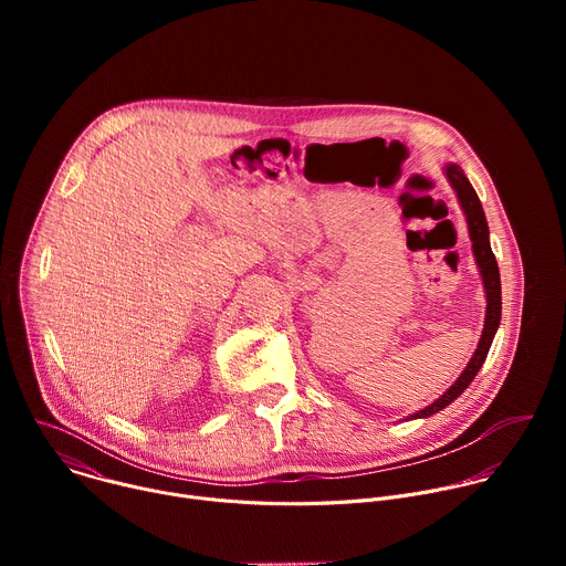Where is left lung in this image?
<instances>
[{
    "label": "left lung",
    "instance_id": "obj_1",
    "mask_svg": "<svg viewBox=\"0 0 566 566\" xmlns=\"http://www.w3.org/2000/svg\"><path fill=\"white\" fill-rule=\"evenodd\" d=\"M446 179L450 181L452 190L457 192L459 206L465 214V223H468V232H470V241H472V255L483 282V291H486V319H483V332L479 338V345L470 358V363L465 365V369L461 371V376L450 385V389H446L434 402H430L428 408L410 415L408 419H428L437 412H441L443 408H448L454 398L461 396V391L472 382V378L476 376V371L481 369L483 360L489 356V349L493 345V338L500 329V319H502V282H500V266L497 260L493 255L491 249V234H489V221L486 214H483L481 201L474 192V188L470 186L468 177L463 175V170L457 164H448L443 168Z\"/></svg>",
    "mask_w": 566,
    "mask_h": 566
}]
</instances>
